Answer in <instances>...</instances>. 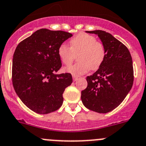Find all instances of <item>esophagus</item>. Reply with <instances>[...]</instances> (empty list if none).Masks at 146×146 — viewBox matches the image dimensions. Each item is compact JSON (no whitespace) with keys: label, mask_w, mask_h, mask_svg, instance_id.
Returning <instances> with one entry per match:
<instances>
[{"label":"esophagus","mask_w":146,"mask_h":146,"mask_svg":"<svg viewBox=\"0 0 146 146\" xmlns=\"http://www.w3.org/2000/svg\"><path fill=\"white\" fill-rule=\"evenodd\" d=\"M78 78V76H73V81H76L77 79Z\"/></svg>","instance_id":"34e87169"}]
</instances>
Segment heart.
<instances>
[{"label":"heart","mask_w":146,"mask_h":146,"mask_svg":"<svg viewBox=\"0 0 146 146\" xmlns=\"http://www.w3.org/2000/svg\"><path fill=\"white\" fill-rule=\"evenodd\" d=\"M70 48L65 44L60 45L58 56L62 63L66 66L71 64L78 56V63L65 68L64 70L74 76L84 74L89 70L98 68L106 57L103 45L96 40V37L85 33H80L70 40Z\"/></svg>","instance_id":"obj_1"}]
</instances>
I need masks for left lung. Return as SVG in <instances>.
Here are the masks:
<instances>
[{
	"mask_svg": "<svg viewBox=\"0 0 146 146\" xmlns=\"http://www.w3.org/2000/svg\"><path fill=\"white\" fill-rule=\"evenodd\" d=\"M98 35L106 50L101 66L88 76V86L81 91V100L90 111L106 113L118 107L131 90L133 83V68L126 46L103 31H86Z\"/></svg>",
	"mask_w": 146,
	"mask_h": 146,
	"instance_id": "obj_1",
	"label": "left lung"
}]
</instances>
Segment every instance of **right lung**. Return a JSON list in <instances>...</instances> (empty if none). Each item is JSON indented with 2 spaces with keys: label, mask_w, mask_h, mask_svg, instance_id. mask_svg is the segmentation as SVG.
Masks as SVG:
<instances>
[{
  "label": "right lung",
  "mask_w": 146,
  "mask_h": 146,
  "mask_svg": "<svg viewBox=\"0 0 146 146\" xmlns=\"http://www.w3.org/2000/svg\"><path fill=\"white\" fill-rule=\"evenodd\" d=\"M72 35L65 31L42 28L15 48L13 86L21 101L31 111L50 113L63 104V93L73 78L70 73H56L62 66L58 48Z\"/></svg>",
  "instance_id": "obj_1"
}]
</instances>
